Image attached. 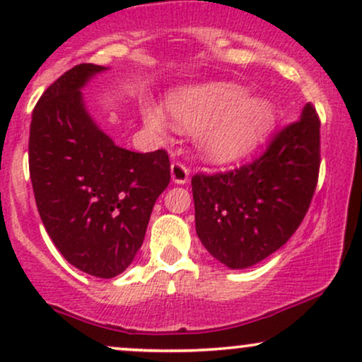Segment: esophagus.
Listing matches in <instances>:
<instances>
[{"label":"esophagus","instance_id":"34e87169","mask_svg":"<svg viewBox=\"0 0 362 362\" xmlns=\"http://www.w3.org/2000/svg\"><path fill=\"white\" fill-rule=\"evenodd\" d=\"M189 177L190 170L185 163H182V161L172 163V180L175 182V184H187V182H189Z\"/></svg>","mask_w":362,"mask_h":362}]
</instances>
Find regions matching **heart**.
I'll return each mask as SVG.
<instances>
[{
	"label": "heart",
	"mask_w": 362,
	"mask_h": 362,
	"mask_svg": "<svg viewBox=\"0 0 362 362\" xmlns=\"http://www.w3.org/2000/svg\"><path fill=\"white\" fill-rule=\"evenodd\" d=\"M170 112L182 126L201 132V146L211 160L230 161L250 153L274 126L272 105L236 85L218 83L189 90L170 102ZM144 120L155 131L167 126L165 115L155 107L144 110Z\"/></svg>",
	"instance_id": "1"
}]
</instances>
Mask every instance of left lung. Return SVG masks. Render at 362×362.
I'll use <instances>...</instances> for the list:
<instances>
[{
  "label": "left lung",
  "instance_id": "left-lung-1",
  "mask_svg": "<svg viewBox=\"0 0 362 362\" xmlns=\"http://www.w3.org/2000/svg\"><path fill=\"white\" fill-rule=\"evenodd\" d=\"M320 161V119L308 103L250 163L195 173V230L207 252L226 267L245 269L279 250L308 213Z\"/></svg>",
  "mask_w": 362,
  "mask_h": 362
}]
</instances>
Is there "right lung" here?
<instances>
[{
	"label": "right lung",
	"instance_id": "right-lung-1",
	"mask_svg": "<svg viewBox=\"0 0 362 362\" xmlns=\"http://www.w3.org/2000/svg\"><path fill=\"white\" fill-rule=\"evenodd\" d=\"M105 68L74 66L35 103L28 138L32 189L45 231L69 264L119 276L143 245L158 195L170 184L165 149L115 146L85 110L80 88Z\"/></svg>",
	"mask_w": 362,
	"mask_h": 362
}]
</instances>
